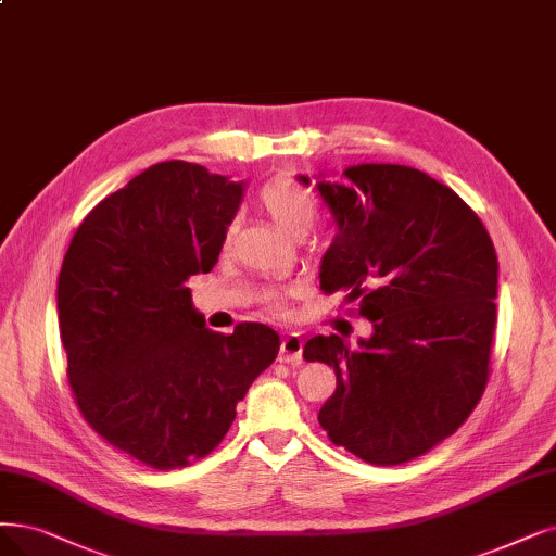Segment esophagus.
<instances>
[{
    "mask_svg": "<svg viewBox=\"0 0 556 556\" xmlns=\"http://www.w3.org/2000/svg\"><path fill=\"white\" fill-rule=\"evenodd\" d=\"M303 355V338L299 332H290V336H285L280 342V351H278V358L280 363H299Z\"/></svg>",
    "mask_w": 556,
    "mask_h": 556,
    "instance_id": "esophagus-1",
    "label": "esophagus"
}]
</instances>
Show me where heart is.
Listing matches in <instances>:
<instances>
[{"label": "heart", "mask_w": 556, "mask_h": 556, "mask_svg": "<svg viewBox=\"0 0 556 556\" xmlns=\"http://www.w3.org/2000/svg\"><path fill=\"white\" fill-rule=\"evenodd\" d=\"M260 207L266 212L274 224L285 235H305L313 228L317 218V198L307 187H303L292 175H276L274 180L266 182L260 189ZM232 228L226 230L224 237V251L230 249ZM266 307L274 315H282L287 307V294L274 292L266 296Z\"/></svg>", "instance_id": "heart-1"}]
</instances>
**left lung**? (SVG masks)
Returning a JSON list of instances; mask_svg holds the SVG:
<instances>
[{"mask_svg":"<svg viewBox=\"0 0 556 556\" xmlns=\"http://www.w3.org/2000/svg\"><path fill=\"white\" fill-rule=\"evenodd\" d=\"M344 175V185H317L338 224L321 290L346 292L374 336L355 349L317 336L303 358L336 369L338 388L319 410L332 445L402 465L450 438L485 390L497 255L475 210L427 173L361 164Z\"/></svg>","mask_w":556,"mask_h":556,"instance_id":"left-lung-1","label":"left lung"}]
</instances>
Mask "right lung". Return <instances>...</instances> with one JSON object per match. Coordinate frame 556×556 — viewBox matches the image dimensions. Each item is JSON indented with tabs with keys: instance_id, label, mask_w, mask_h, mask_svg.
I'll return each mask as SVG.
<instances>
[{
	"instance_id": "1",
	"label": "right lung",
	"mask_w": 556,
	"mask_h": 556,
	"mask_svg": "<svg viewBox=\"0 0 556 556\" xmlns=\"http://www.w3.org/2000/svg\"><path fill=\"white\" fill-rule=\"evenodd\" d=\"M241 191L201 164H154L86 214L63 257L56 309L75 404L154 470L214 452L280 349L269 326L220 336L191 305L187 280L212 271Z\"/></svg>"
}]
</instances>
